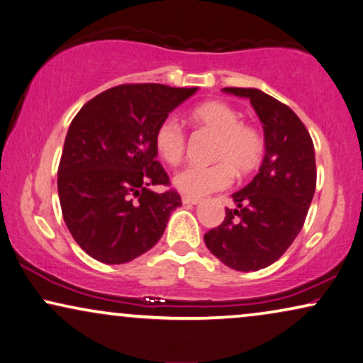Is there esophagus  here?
I'll list each match as a JSON object with an SVG mask.
<instances>
[{
  "label": "esophagus",
  "instance_id": "1",
  "mask_svg": "<svg viewBox=\"0 0 363 363\" xmlns=\"http://www.w3.org/2000/svg\"><path fill=\"white\" fill-rule=\"evenodd\" d=\"M201 199H196V197H189V196H182V204L186 206H196L199 204Z\"/></svg>",
  "mask_w": 363,
  "mask_h": 363
}]
</instances>
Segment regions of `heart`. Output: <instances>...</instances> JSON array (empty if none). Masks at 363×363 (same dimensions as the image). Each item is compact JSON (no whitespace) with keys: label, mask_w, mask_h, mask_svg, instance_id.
<instances>
[{"label":"heart","mask_w":363,"mask_h":363,"mask_svg":"<svg viewBox=\"0 0 363 363\" xmlns=\"http://www.w3.org/2000/svg\"><path fill=\"white\" fill-rule=\"evenodd\" d=\"M197 127L208 128L218 135L211 166H187L172 179V184L181 194L204 197L211 192L226 189L233 182L235 172L247 174L259 166L264 154V139L258 128L242 123L241 113L226 102H206L191 113ZM155 149L167 164L181 162L186 150V134L174 117L164 118L154 135Z\"/></svg>","instance_id":"b5f03b06"}]
</instances>
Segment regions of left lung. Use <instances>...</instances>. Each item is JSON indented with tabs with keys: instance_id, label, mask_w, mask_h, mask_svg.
Listing matches in <instances>:
<instances>
[{
	"instance_id": "8db88e82",
	"label": "left lung",
	"mask_w": 363,
	"mask_h": 363,
	"mask_svg": "<svg viewBox=\"0 0 363 363\" xmlns=\"http://www.w3.org/2000/svg\"><path fill=\"white\" fill-rule=\"evenodd\" d=\"M247 99L263 123L264 157L250 184L236 191L218 228L204 235L216 258L236 272L273 264L303 228L316 186L311 137L293 110L258 89H223Z\"/></svg>"
}]
</instances>
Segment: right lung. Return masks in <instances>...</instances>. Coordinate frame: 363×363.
Segmentation results:
<instances>
[{
  "instance_id": "right-lung-1",
  "label": "right lung",
  "mask_w": 363,
  "mask_h": 363,
  "mask_svg": "<svg viewBox=\"0 0 363 363\" xmlns=\"http://www.w3.org/2000/svg\"><path fill=\"white\" fill-rule=\"evenodd\" d=\"M197 89L160 84L118 85L89 100L68 127L58 167L65 224L82 250L105 264L149 251L181 206L157 162L159 123Z\"/></svg>"
}]
</instances>
